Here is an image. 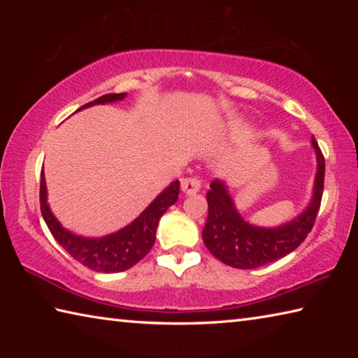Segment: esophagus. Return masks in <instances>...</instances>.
Here are the masks:
<instances>
[{"label":"esophagus","instance_id":"esophagus-1","mask_svg":"<svg viewBox=\"0 0 358 358\" xmlns=\"http://www.w3.org/2000/svg\"><path fill=\"white\" fill-rule=\"evenodd\" d=\"M201 189V181L197 178H185L181 181V191H183L186 196H192V194L199 192Z\"/></svg>","mask_w":358,"mask_h":358}]
</instances>
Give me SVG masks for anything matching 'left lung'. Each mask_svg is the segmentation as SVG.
<instances>
[{
  "instance_id": "1",
  "label": "left lung",
  "mask_w": 358,
  "mask_h": 358,
  "mask_svg": "<svg viewBox=\"0 0 358 358\" xmlns=\"http://www.w3.org/2000/svg\"><path fill=\"white\" fill-rule=\"evenodd\" d=\"M316 155V175L310 202L301 213L280 226H257L240 215L229 186L215 180L207 192L208 217L202 230L203 243L216 259L229 266L251 270L287 256L299 248L313 229L324 191L325 161L317 142L311 138Z\"/></svg>"
}]
</instances>
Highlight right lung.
<instances>
[{"mask_svg":"<svg viewBox=\"0 0 358 358\" xmlns=\"http://www.w3.org/2000/svg\"><path fill=\"white\" fill-rule=\"evenodd\" d=\"M124 98L126 93L104 94L96 101L82 106L77 112L98 104H113V102L123 101ZM178 192L180 181L175 180L157 194L153 202L128 226L117 230V232L102 235V237H83V235H77L66 229L53 215L50 205L47 202L48 192L45 173L42 171L39 191L41 213L53 238L82 265L88 266L90 270L98 271V273H118V271H124L134 266L138 260H142L150 252L155 245L156 229L161 216L178 201Z\"/></svg>","mask_w":358,"mask_h":358,"instance_id":"1","label":"right lung"}]
</instances>
